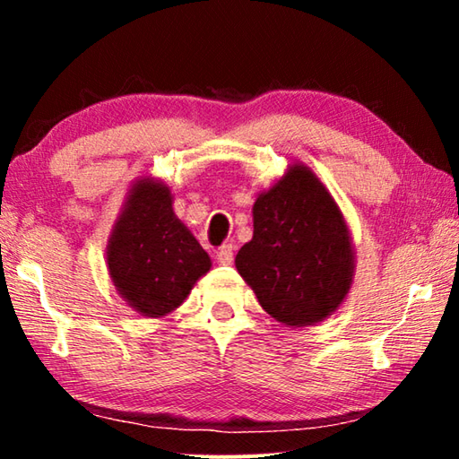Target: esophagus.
I'll list each match as a JSON object with an SVG mask.
<instances>
[{
	"instance_id": "obj_1",
	"label": "esophagus",
	"mask_w": 459,
	"mask_h": 459,
	"mask_svg": "<svg viewBox=\"0 0 459 459\" xmlns=\"http://www.w3.org/2000/svg\"><path fill=\"white\" fill-rule=\"evenodd\" d=\"M232 257H235V248H232V245H224L222 248H219V253H216V259H219L221 265H230Z\"/></svg>"
}]
</instances>
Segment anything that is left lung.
Listing matches in <instances>:
<instances>
[{
    "mask_svg": "<svg viewBox=\"0 0 459 459\" xmlns=\"http://www.w3.org/2000/svg\"><path fill=\"white\" fill-rule=\"evenodd\" d=\"M354 259L352 235L338 202L312 168L298 161L257 194L253 238L240 247L235 265L271 317L304 328L344 304Z\"/></svg>",
    "mask_w": 459,
    "mask_h": 459,
    "instance_id": "obj_1",
    "label": "left lung"
}]
</instances>
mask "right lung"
I'll list each match as a JSON object with an SVG mask.
<instances>
[{
  "label": "right lung",
  "mask_w": 459,
  "mask_h": 459,
  "mask_svg": "<svg viewBox=\"0 0 459 459\" xmlns=\"http://www.w3.org/2000/svg\"><path fill=\"white\" fill-rule=\"evenodd\" d=\"M172 204L166 182L139 178L129 186L107 243V269L115 290L145 317L172 314L212 267Z\"/></svg>",
  "instance_id": "obj_1"
}]
</instances>
